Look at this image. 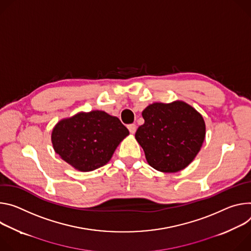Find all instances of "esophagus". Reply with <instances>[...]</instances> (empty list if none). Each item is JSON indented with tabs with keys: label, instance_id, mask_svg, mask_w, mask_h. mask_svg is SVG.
Segmentation results:
<instances>
[{
	"label": "esophagus",
	"instance_id": "1",
	"mask_svg": "<svg viewBox=\"0 0 251 251\" xmlns=\"http://www.w3.org/2000/svg\"><path fill=\"white\" fill-rule=\"evenodd\" d=\"M127 128H128L129 132L133 134V133L135 132V130H136V126H135L134 124H130V125H128V126H127Z\"/></svg>",
	"mask_w": 251,
	"mask_h": 251
}]
</instances>
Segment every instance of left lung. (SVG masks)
Returning a JSON list of instances; mask_svg holds the SVG:
<instances>
[{"label": "left lung", "mask_w": 251, "mask_h": 251, "mask_svg": "<svg viewBox=\"0 0 251 251\" xmlns=\"http://www.w3.org/2000/svg\"><path fill=\"white\" fill-rule=\"evenodd\" d=\"M145 124L135 140L148 163L161 173H177L196 158L205 138L202 116L182 100L153 102L143 110Z\"/></svg>", "instance_id": "8db88e82"}]
</instances>
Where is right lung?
Here are the masks:
<instances>
[{
  "label": "right lung",
  "instance_id": "add662e5",
  "mask_svg": "<svg viewBox=\"0 0 251 251\" xmlns=\"http://www.w3.org/2000/svg\"><path fill=\"white\" fill-rule=\"evenodd\" d=\"M128 134L117 117L97 109L61 120L53 126L50 138L62 159L75 170L87 173L106 164Z\"/></svg>",
  "mask_w": 251,
  "mask_h": 251
}]
</instances>
